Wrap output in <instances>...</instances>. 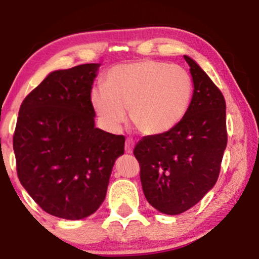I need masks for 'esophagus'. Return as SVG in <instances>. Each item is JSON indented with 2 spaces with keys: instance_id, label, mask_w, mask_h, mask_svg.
<instances>
[{
  "instance_id": "obj_1",
  "label": "esophagus",
  "mask_w": 259,
  "mask_h": 259,
  "mask_svg": "<svg viewBox=\"0 0 259 259\" xmlns=\"http://www.w3.org/2000/svg\"><path fill=\"white\" fill-rule=\"evenodd\" d=\"M134 145H135V142H134L132 139L126 140V141H125V152L126 153H133Z\"/></svg>"
}]
</instances>
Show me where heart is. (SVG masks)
I'll list each match as a JSON object with an SVG mask.
<instances>
[{
    "label": "heart",
    "mask_w": 259,
    "mask_h": 259,
    "mask_svg": "<svg viewBox=\"0 0 259 259\" xmlns=\"http://www.w3.org/2000/svg\"><path fill=\"white\" fill-rule=\"evenodd\" d=\"M192 80L179 65L153 59L118 64L92 89L90 102L102 125L115 132L126 120L145 135H160L180 124L189 111Z\"/></svg>",
    "instance_id": "obj_1"
}]
</instances>
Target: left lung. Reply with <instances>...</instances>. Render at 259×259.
<instances>
[{
	"instance_id": "1",
	"label": "left lung",
	"mask_w": 259,
	"mask_h": 259,
	"mask_svg": "<svg viewBox=\"0 0 259 259\" xmlns=\"http://www.w3.org/2000/svg\"><path fill=\"white\" fill-rule=\"evenodd\" d=\"M194 94L173 130L142 138L134 148L148 203L177 215L198 203L215 185L227 147V106L221 90L192 58Z\"/></svg>"
}]
</instances>
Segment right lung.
Returning a JSON list of instances; mask_svg holds the SVG:
<instances>
[{
  "label": "right lung",
  "instance_id": "add662e5",
  "mask_svg": "<svg viewBox=\"0 0 259 259\" xmlns=\"http://www.w3.org/2000/svg\"><path fill=\"white\" fill-rule=\"evenodd\" d=\"M100 63L51 72L20 106L13 150L20 184L49 214L80 221L105 201L125 138L95 126Z\"/></svg>",
  "mask_w": 259,
  "mask_h": 259
}]
</instances>
